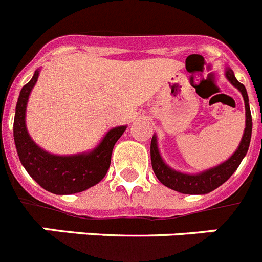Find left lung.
<instances>
[{"label": "left lung", "mask_w": 262, "mask_h": 262, "mask_svg": "<svg viewBox=\"0 0 262 262\" xmlns=\"http://www.w3.org/2000/svg\"><path fill=\"white\" fill-rule=\"evenodd\" d=\"M226 78L231 84L239 90L244 98L245 105V128L243 138L240 140L239 147L236 148L232 156H230L226 161L221 163L219 165L212 166L210 169H206L200 173H184L180 170L170 168L168 164L164 161L161 154L159 151L157 145V136L155 134L152 136L151 142V161L152 168L156 174L157 180L166 187L172 190L178 191L182 194H207L210 191L215 190L216 187L223 185L224 182L235 173V170L239 168L242 160L244 159L247 152H248L249 143H251L252 136V115L251 108H249V99L247 94V89L239 81L236 80L233 71L231 68H226Z\"/></svg>", "instance_id": "left-lung-1"}]
</instances>
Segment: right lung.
Segmentation results:
<instances>
[{
  "label": "right lung",
  "instance_id": "right-lung-1",
  "mask_svg": "<svg viewBox=\"0 0 262 262\" xmlns=\"http://www.w3.org/2000/svg\"><path fill=\"white\" fill-rule=\"evenodd\" d=\"M40 69L20 90L14 117V142L20 163L43 189L57 195L84 191L98 184L110 166L113 148L123 135L127 126L108 129L102 140L92 151L75 155H53L39 147L26 127V108L32 88Z\"/></svg>",
  "mask_w": 262,
  "mask_h": 262
}]
</instances>
